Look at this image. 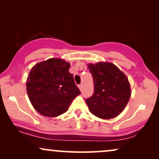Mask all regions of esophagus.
I'll return each instance as SVG.
<instances>
[{
    "instance_id": "esophagus-1",
    "label": "esophagus",
    "mask_w": 159,
    "mask_h": 159,
    "mask_svg": "<svg viewBox=\"0 0 159 159\" xmlns=\"http://www.w3.org/2000/svg\"><path fill=\"white\" fill-rule=\"evenodd\" d=\"M82 87H83V85H82V84H80L79 85H78V87H79V89L80 90H82Z\"/></svg>"
}]
</instances>
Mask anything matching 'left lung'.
Segmentation results:
<instances>
[{
  "mask_svg": "<svg viewBox=\"0 0 159 159\" xmlns=\"http://www.w3.org/2000/svg\"><path fill=\"white\" fill-rule=\"evenodd\" d=\"M88 68L94 84L93 94L86 99L89 110L102 119L116 117L131 96L129 80L113 63L100 62L89 64Z\"/></svg>",
  "mask_w": 159,
  "mask_h": 159,
  "instance_id": "1",
  "label": "left lung"
}]
</instances>
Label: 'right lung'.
<instances>
[{
  "label": "right lung",
  "mask_w": 159,
  "mask_h": 159,
  "mask_svg": "<svg viewBox=\"0 0 159 159\" xmlns=\"http://www.w3.org/2000/svg\"><path fill=\"white\" fill-rule=\"evenodd\" d=\"M69 67L68 62L52 58L37 63L30 70L27 92L40 114L54 117L66 112L72 100L81 93Z\"/></svg>",
  "instance_id": "right-lung-1"
}]
</instances>
